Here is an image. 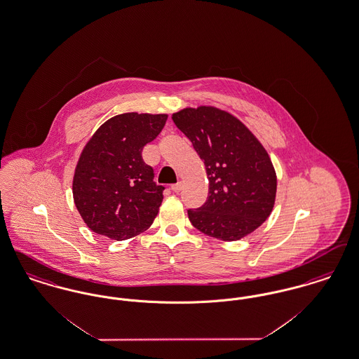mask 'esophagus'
I'll list each match as a JSON object with an SVG mask.
<instances>
[{
    "label": "esophagus",
    "mask_w": 359,
    "mask_h": 359,
    "mask_svg": "<svg viewBox=\"0 0 359 359\" xmlns=\"http://www.w3.org/2000/svg\"><path fill=\"white\" fill-rule=\"evenodd\" d=\"M182 188H183V183L182 182H177L176 184H172L171 186V189L173 192H179Z\"/></svg>",
    "instance_id": "34e87169"
}]
</instances>
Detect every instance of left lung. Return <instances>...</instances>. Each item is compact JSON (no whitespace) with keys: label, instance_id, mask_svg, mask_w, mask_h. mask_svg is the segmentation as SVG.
I'll list each match as a JSON object with an SVG mask.
<instances>
[{"label":"left lung","instance_id":"1","mask_svg":"<svg viewBox=\"0 0 359 359\" xmlns=\"http://www.w3.org/2000/svg\"><path fill=\"white\" fill-rule=\"evenodd\" d=\"M172 120L205 161L208 177L205 205L188 210L191 223L222 241L253 233L271 215L277 188L262 144L238 118L212 106L183 109Z\"/></svg>","mask_w":359,"mask_h":359}]
</instances>
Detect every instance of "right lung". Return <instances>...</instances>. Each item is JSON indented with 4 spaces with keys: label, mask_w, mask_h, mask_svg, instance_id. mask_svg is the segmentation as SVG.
<instances>
[{
    "label": "right lung",
    "mask_w": 359,
    "mask_h": 359,
    "mask_svg": "<svg viewBox=\"0 0 359 359\" xmlns=\"http://www.w3.org/2000/svg\"><path fill=\"white\" fill-rule=\"evenodd\" d=\"M167 114L123 113L106 121L78 160L72 194L88 229L116 241L147 230L163 202V186L142 149L163 130Z\"/></svg>",
    "instance_id": "obj_1"
}]
</instances>
